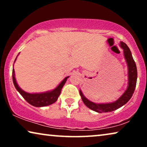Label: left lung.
Listing matches in <instances>:
<instances>
[{"label":"left lung","instance_id":"left-lung-1","mask_svg":"<svg viewBox=\"0 0 147 147\" xmlns=\"http://www.w3.org/2000/svg\"><path fill=\"white\" fill-rule=\"evenodd\" d=\"M119 45L123 50L124 59H125L128 67V86L126 90L120 96V97L118 98V99L116 101L112 102L95 103L86 98L82 93V90H80V94L84 104L90 109L98 113L112 112L122 107L129 101L135 90L136 80H137V69H136V63L132 57L131 51L127 45L124 42L120 41Z\"/></svg>","mask_w":147,"mask_h":147}]
</instances>
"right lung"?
Masks as SVG:
<instances>
[{
    "label": "right lung",
    "instance_id": "add662e5",
    "mask_svg": "<svg viewBox=\"0 0 147 147\" xmlns=\"http://www.w3.org/2000/svg\"><path fill=\"white\" fill-rule=\"evenodd\" d=\"M19 54H18V55H19ZM17 57H16L14 63H15L16 59H17ZM12 76H13V84L16 90L19 92V94L23 96L24 99H25L28 103H29L32 106H35V107H43V106H49L52 104L55 103V102L57 100L58 98H59L60 94H61V90L63 87L64 84H65L67 78L69 77V76L65 77L61 82H60L59 85H58L57 87L51 90H49V91L44 92H39V93H29V92H27L24 91L23 90H22L21 88L19 87V85H18L17 80H16L15 78V74L14 67H13V75Z\"/></svg>",
    "mask_w": 147,
    "mask_h": 147
}]
</instances>
